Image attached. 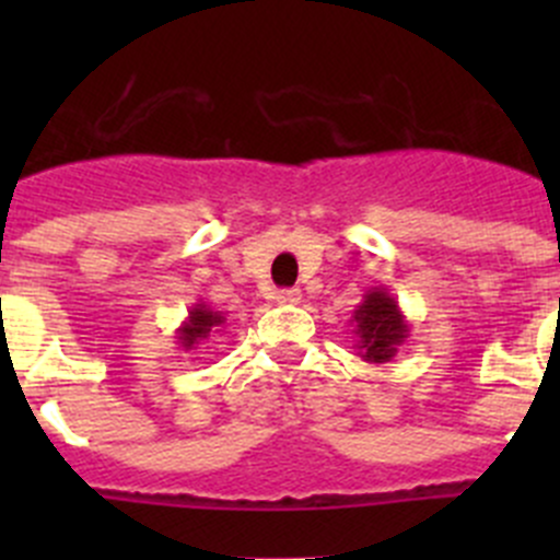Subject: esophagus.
Wrapping results in <instances>:
<instances>
[{
	"instance_id": "34e87169",
	"label": "esophagus",
	"mask_w": 560,
	"mask_h": 560,
	"mask_svg": "<svg viewBox=\"0 0 560 560\" xmlns=\"http://www.w3.org/2000/svg\"><path fill=\"white\" fill-rule=\"evenodd\" d=\"M273 298L281 306H295V303H301V290H298V287H290V290H279Z\"/></svg>"
}]
</instances>
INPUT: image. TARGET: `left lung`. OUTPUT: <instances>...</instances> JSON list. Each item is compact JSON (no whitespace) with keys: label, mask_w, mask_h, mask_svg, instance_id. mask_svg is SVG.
I'll list each match as a JSON object with an SVG mask.
<instances>
[{"label":"left lung","mask_w":560,"mask_h":560,"mask_svg":"<svg viewBox=\"0 0 560 560\" xmlns=\"http://www.w3.org/2000/svg\"><path fill=\"white\" fill-rule=\"evenodd\" d=\"M352 325L358 336L354 347L369 363H389L409 338V322L385 287H371L365 292L363 303L354 308Z\"/></svg>","instance_id":"left-lung-1"}]
</instances>
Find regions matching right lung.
<instances>
[{"mask_svg": "<svg viewBox=\"0 0 560 560\" xmlns=\"http://www.w3.org/2000/svg\"><path fill=\"white\" fill-rule=\"evenodd\" d=\"M228 316L222 312H213L211 306H206L202 301H197L195 306L189 308L186 319L180 322V327L175 330V338H178V347L184 352H191V349L200 347L211 332H219V327H224Z\"/></svg>", "mask_w": 560, "mask_h": 560, "instance_id": "right-lung-1", "label": "right lung"}]
</instances>
